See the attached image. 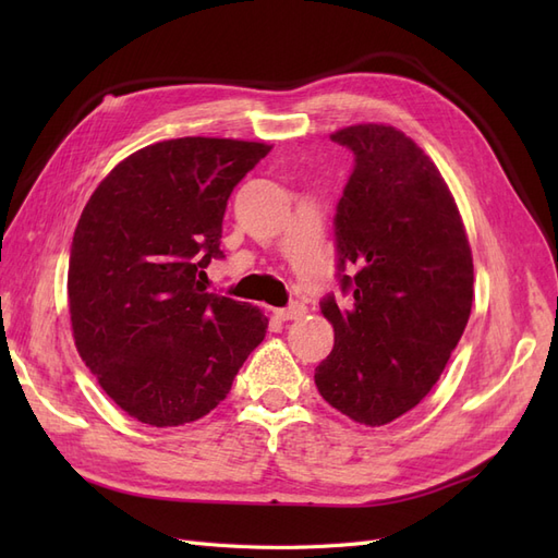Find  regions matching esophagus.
Instances as JSON below:
<instances>
[{"instance_id": "34e87169", "label": "esophagus", "mask_w": 558, "mask_h": 558, "mask_svg": "<svg viewBox=\"0 0 558 558\" xmlns=\"http://www.w3.org/2000/svg\"><path fill=\"white\" fill-rule=\"evenodd\" d=\"M302 314H305V305H300V302H293V305H289V307L275 310V316L279 320H293V318H300Z\"/></svg>"}]
</instances>
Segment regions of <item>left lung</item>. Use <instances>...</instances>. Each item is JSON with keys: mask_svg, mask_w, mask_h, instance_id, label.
Segmentation results:
<instances>
[{"mask_svg": "<svg viewBox=\"0 0 558 558\" xmlns=\"http://www.w3.org/2000/svg\"><path fill=\"white\" fill-rule=\"evenodd\" d=\"M330 140L353 154L337 202V281L320 300L335 347L314 381L328 404L384 426L428 396L472 307V256L442 174L408 134L351 125Z\"/></svg>", "mask_w": 558, "mask_h": 558, "instance_id": "8db88e82", "label": "left lung"}]
</instances>
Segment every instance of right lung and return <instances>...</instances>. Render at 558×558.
Masks as SVG:
<instances>
[{
  "mask_svg": "<svg viewBox=\"0 0 558 558\" xmlns=\"http://www.w3.org/2000/svg\"><path fill=\"white\" fill-rule=\"evenodd\" d=\"M267 144H150L97 185L70 253L72 330L105 393L148 426H183L226 400L267 330L248 302L209 293L230 193Z\"/></svg>",
  "mask_w": 558,
  "mask_h": 558,
  "instance_id": "add662e5",
  "label": "right lung"
}]
</instances>
